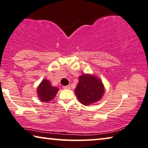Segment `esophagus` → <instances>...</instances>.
Returning <instances> with one entry per match:
<instances>
[{"instance_id":"34e87169","label":"esophagus","mask_w":148,"mask_h":148,"mask_svg":"<svg viewBox=\"0 0 148 148\" xmlns=\"http://www.w3.org/2000/svg\"><path fill=\"white\" fill-rule=\"evenodd\" d=\"M63 89H70L71 87L69 85H67V86H63Z\"/></svg>"}]
</instances>
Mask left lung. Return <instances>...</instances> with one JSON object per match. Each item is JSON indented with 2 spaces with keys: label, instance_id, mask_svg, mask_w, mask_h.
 <instances>
[{
  "label": "left lung",
  "instance_id": "obj_1",
  "mask_svg": "<svg viewBox=\"0 0 148 148\" xmlns=\"http://www.w3.org/2000/svg\"><path fill=\"white\" fill-rule=\"evenodd\" d=\"M75 93L81 103L85 106L99 101L104 94V86L100 79L90 74H83L79 77Z\"/></svg>",
  "mask_w": 148,
  "mask_h": 148
}]
</instances>
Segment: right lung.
I'll list each match as a JSON object with an SVG mask.
<instances>
[{"label":"right lung","instance_id":"add662e5","mask_svg":"<svg viewBox=\"0 0 148 148\" xmlns=\"http://www.w3.org/2000/svg\"><path fill=\"white\" fill-rule=\"evenodd\" d=\"M59 88L51 85L47 79H43L37 87V93L39 99L43 102H48L53 100L56 95Z\"/></svg>","mask_w":148,"mask_h":148}]
</instances>
